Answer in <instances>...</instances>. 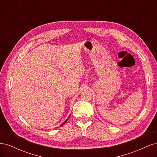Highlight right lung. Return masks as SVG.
I'll return each instance as SVG.
<instances>
[{
    "instance_id": "right-lung-1",
    "label": "right lung",
    "mask_w": 157,
    "mask_h": 157,
    "mask_svg": "<svg viewBox=\"0 0 157 157\" xmlns=\"http://www.w3.org/2000/svg\"><path fill=\"white\" fill-rule=\"evenodd\" d=\"M67 122V121H65V122H63V124H61V126H63V124H65V122Z\"/></svg>"
}]
</instances>
